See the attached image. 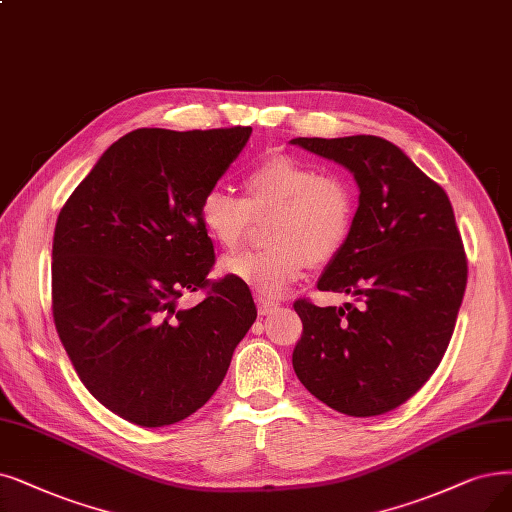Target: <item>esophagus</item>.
Masks as SVG:
<instances>
[{"label":"esophagus","instance_id":"1","mask_svg":"<svg viewBox=\"0 0 512 512\" xmlns=\"http://www.w3.org/2000/svg\"><path fill=\"white\" fill-rule=\"evenodd\" d=\"M256 306H258V313H260V315H269V313H273V311L277 309V302H273V300H269V298L258 296V298H256Z\"/></svg>","mask_w":512,"mask_h":512}]
</instances>
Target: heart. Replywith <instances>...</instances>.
I'll list each match as a JSON object with an SVG mask.
<instances>
[{"label": "heart", "instance_id": "obj_1", "mask_svg": "<svg viewBox=\"0 0 512 512\" xmlns=\"http://www.w3.org/2000/svg\"><path fill=\"white\" fill-rule=\"evenodd\" d=\"M245 197L212 187L201 197L199 220L222 248L235 250L252 218L275 216L271 248L220 262L224 275L248 285L262 298H279L304 275L306 264L332 260L355 220V191L340 174H323L292 155L258 161L243 178Z\"/></svg>", "mask_w": 512, "mask_h": 512}]
</instances>
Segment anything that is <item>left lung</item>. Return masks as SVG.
<instances>
[{
	"label": "left lung",
	"mask_w": 512,
	"mask_h": 512,
	"mask_svg": "<svg viewBox=\"0 0 512 512\" xmlns=\"http://www.w3.org/2000/svg\"><path fill=\"white\" fill-rule=\"evenodd\" d=\"M290 142L340 163L359 187L351 235L317 281L357 304H294L302 319L294 372L332 410L380 416L420 391L454 334L468 269L452 203L380 136Z\"/></svg>",
	"instance_id": "1"
}]
</instances>
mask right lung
I'll list each match as a JSON object with an SVG mask.
<instances>
[{"mask_svg": "<svg viewBox=\"0 0 512 512\" xmlns=\"http://www.w3.org/2000/svg\"><path fill=\"white\" fill-rule=\"evenodd\" d=\"M252 128H140L100 155L56 220L52 313L88 391L119 418L155 428L195 414L227 376L256 321L250 288L210 283L214 243L203 193L248 145Z\"/></svg>", "mask_w": 512, "mask_h": 512, "instance_id": "right-lung-1", "label": "right lung"}]
</instances>
